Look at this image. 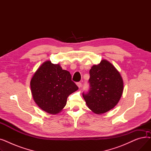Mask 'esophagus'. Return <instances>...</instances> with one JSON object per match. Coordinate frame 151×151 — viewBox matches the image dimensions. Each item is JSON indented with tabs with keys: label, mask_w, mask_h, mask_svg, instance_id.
I'll return each instance as SVG.
<instances>
[{
	"label": "esophagus",
	"mask_w": 151,
	"mask_h": 151,
	"mask_svg": "<svg viewBox=\"0 0 151 151\" xmlns=\"http://www.w3.org/2000/svg\"><path fill=\"white\" fill-rule=\"evenodd\" d=\"M76 84H77V86H78V88H81V86H82V84H81V83H80V82H78V83H76Z\"/></svg>",
	"instance_id": "34e87169"
}]
</instances>
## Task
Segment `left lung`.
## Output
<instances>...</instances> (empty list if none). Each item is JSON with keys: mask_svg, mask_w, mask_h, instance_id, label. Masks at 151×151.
Returning a JSON list of instances; mask_svg holds the SVG:
<instances>
[{"mask_svg": "<svg viewBox=\"0 0 151 151\" xmlns=\"http://www.w3.org/2000/svg\"><path fill=\"white\" fill-rule=\"evenodd\" d=\"M89 90L83 96L88 108L96 114L113 108L123 92L124 83L119 72L106 60L93 65L89 71Z\"/></svg>", "mask_w": 151, "mask_h": 151, "instance_id": "1", "label": "left lung"}]
</instances>
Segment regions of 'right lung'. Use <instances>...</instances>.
I'll return each mask as SVG.
<instances>
[{
  "instance_id": "1",
  "label": "right lung",
  "mask_w": 151,
  "mask_h": 151,
  "mask_svg": "<svg viewBox=\"0 0 151 151\" xmlns=\"http://www.w3.org/2000/svg\"><path fill=\"white\" fill-rule=\"evenodd\" d=\"M30 88L37 105L52 114L61 111L68 97L78 89L69 71L51 61L44 62L38 68L31 79Z\"/></svg>"
}]
</instances>
